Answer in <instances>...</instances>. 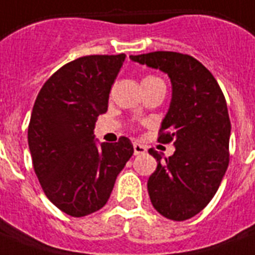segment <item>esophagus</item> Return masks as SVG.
<instances>
[{
    "instance_id": "obj_1",
    "label": "esophagus",
    "mask_w": 255,
    "mask_h": 255,
    "mask_svg": "<svg viewBox=\"0 0 255 255\" xmlns=\"http://www.w3.org/2000/svg\"><path fill=\"white\" fill-rule=\"evenodd\" d=\"M147 152V147L140 143H133V153L135 155H144Z\"/></svg>"
}]
</instances>
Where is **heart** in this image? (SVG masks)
<instances>
[{
	"instance_id": "obj_1",
	"label": "heart",
	"mask_w": 255,
	"mask_h": 255,
	"mask_svg": "<svg viewBox=\"0 0 255 255\" xmlns=\"http://www.w3.org/2000/svg\"><path fill=\"white\" fill-rule=\"evenodd\" d=\"M147 78H153V77H147Z\"/></svg>"
}]
</instances>
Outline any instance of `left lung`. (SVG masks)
Listing matches in <instances>:
<instances>
[{"label": "left lung", "mask_w": 255, "mask_h": 255, "mask_svg": "<svg viewBox=\"0 0 255 255\" xmlns=\"http://www.w3.org/2000/svg\"><path fill=\"white\" fill-rule=\"evenodd\" d=\"M168 74L169 110L160 128V143L173 141L176 151L149 149L157 168L148 178L153 208L173 221H185L210 202L229 165L230 119L225 96L209 70L190 55L155 51L129 57Z\"/></svg>", "instance_id": "left-lung-1"}]
</instances>
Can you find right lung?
<instances>
[{"instance_id": "add662e5", "label": "right lung", "mask_w": 255, "mask_h": 255, "mask_svg": "<svg viewBox=\"0 0 255 255\" xmlns=\"http://www.w3.org/2000/svg\"><path fill=\"white\" fill-rule=\"evenodd\" d=\"M126 54L87 55L66 63L42 86L29 129L33 167L45 194L71 217L102 209L133 155L128 137L96 145L94 128L108 108Z\"/></svg>"}]
</instances>
